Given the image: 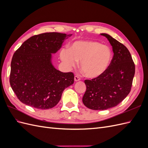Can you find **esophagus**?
I'll return each mask as SVG.
<instances>
[{"instance_id":"obj_1","label":"esophagus","mask_w":148,"mask_h":148,"mask_svg":"<svg viewBox=\"0 0 148 148\" xmlns=\"http://www.w3.org/2000/svg\"><path fill=\"white\" fill-rule=\"evenodd\" d=\"M74 79H75V82H78L80 79H81V78H80V77H78V76H75Z\"/></svg>"}]
</instances>
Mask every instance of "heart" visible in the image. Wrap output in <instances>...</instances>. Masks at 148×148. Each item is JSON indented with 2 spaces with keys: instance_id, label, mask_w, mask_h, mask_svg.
Returning <instances> with one entry per match:
<instances>
[{
  "instance_id": "obj_1",
  "label": "heart",
  "mask_w": 148,
  "mask_h": 148,
  "mask_svg": "<svg viewBox=\"0 0 148 148\" xmlns=\"http://www.w3.org/2000/svg\"><path fill=\"white\" fill-rule=\"evenodd\" d=\"M109 47L91 40H78L71 43L68 49L60 52L62 62L68 67L74 66L79 61V68L89 78H96L104 74L112 60Z\"/></svg>"
}]
</instances>
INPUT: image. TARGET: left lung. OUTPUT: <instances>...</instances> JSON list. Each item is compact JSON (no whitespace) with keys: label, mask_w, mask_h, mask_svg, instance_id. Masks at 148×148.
<instances>
[{"label":"left lung","mask_w":148,"mask_h":148,"mask_svg":"<svg viewBox=\"0 0 148 148\" xmlns=\"http://www.w3.org/2000/svg\"><path fill=\"white\" fill-rule=\"evenodd\" d=\"M112 47L114 57L101 77L86 79L83 102L92 110H103L117 106L130 92L135 66L128 49L108 34L101 33Z\"/></svg>","instance_id":"8db88e82"}]
</instances>
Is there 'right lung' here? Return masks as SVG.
I'll return each instance as SVG.
<instances>
[{
	"label": "right lung",
	"mask_w": 148,
	"mask_h": 148,
	"mask_svg": "<svg viewBox=\"0 0 148 148\" xmlns=\"http://www.w3.org/2000/svg\"><path fill=\"white\" fill-rule=\"evenodd\" d=\"M71 34L45 33L25 41L13 56L10 83L18 99L39 109L56 106L64 89L74 82L73 73L57 70L52 54Z\"/></svg>",
	"instance_id": "add662e5"
}]
</instances>
